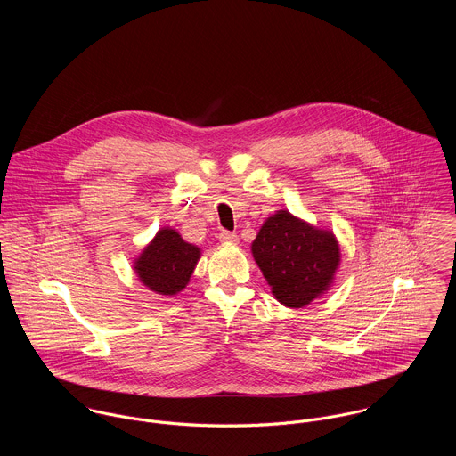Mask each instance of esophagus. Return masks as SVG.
<instances>
[{"label": "esophagus", "mask_w": 456, "mask_h": 456, "mask_svg": "<svg viewBox=\"0 0 456 456\" xmlns=\"http://www.w3.org/2000/svg\"><path fill=\"white\" fill-rule=\"evenodd\" d=\"M219 240L221 242H228V244H237L239 242V235L237 233H233V232H221L219 233Z\"/></svg>", "instance_id": "obj_1"}]
</instances>
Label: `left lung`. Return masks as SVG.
Segmentation results:
<instances>
[{"instance_id":"obj_1","label":"left lung","mask_w":456,"mask_h":456,"mask_svg":"<svg viewBox=\"0 0 456 456\" xmlns=\"http://www.w3.org/2000/svg\"><path fill=\"white\" fill-rule=\"evenodd\" d=\"M251 253L273 297L291 309L305 307L326 293L340 265L333 232L316 228L288 210L266 217Z\"/></svg>"}]
</instances>
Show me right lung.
Segmentation results:
<instances>
[{
    "mask_svg": "<svg viewBox=\"0 0 456 456\" xmlns=\"http://www.w3.org/2000/svg\"><path fill=\"white\" fill-rule=\"evenodd\" d=\"M200 256V248L186 242L177 230L167 226L134 258L133 268L140 282L151 291L174 297L188 286Z\"/></svg>",
    "mask_w": 456,
    "mask_h": 456,
    "instance_id": "right-lung-1",
    "label": "right lung"
}]
</instances>
